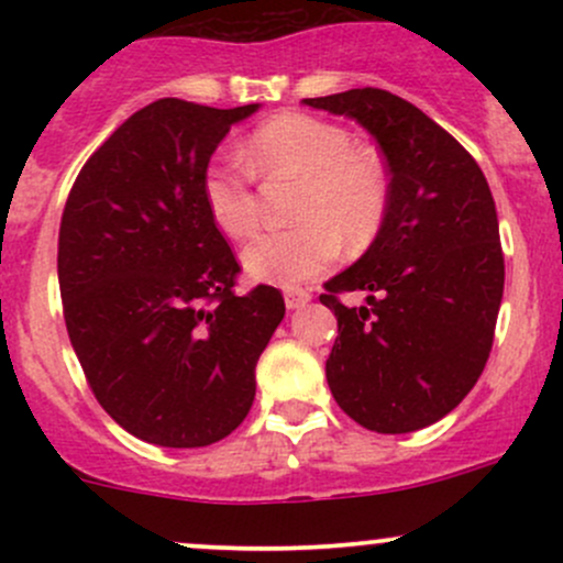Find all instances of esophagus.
I'll list each match as a JSON object with an SVG mask.
<instances>
[{
  "label": "esophagus",
  "mask_w": 563,
  "mask_h": 563,
  "mask_svg": "<svg viewBox=\"0 0 563 563\" xmlns=\"http://www.w3.org/2000/svg\"><path fill=\"white\" fill-rule=\"evenodd\" d=\"M309 299H312V294H309L307 288H288V290H286V307H288V309H301V307H307Z\"/></svg>",
  "instance_id": "1"
}]
</instances>
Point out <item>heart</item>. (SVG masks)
<instances>
[{
	"label": "heart",
	"mask_w": 563,
	"mask_h": 563,
	"mask_svg": "<svg viewBox=\"0 0 563 563\" xmlns=\"http://www.w3.org/2000/svg\"><path fill=\"white\" fill-rule=\"evenodd\" d=\"M241 159L214 158L200 177L206 211L224 235L249 238L260 224L254 179H299L296 224L256 235L243 249L245 273L275 286L312 280L341 256L376 241L389 211V172L373 147L352 145L344 126L312 113H280L249 134Z\"/></svg>",
	"instance_id": "obj_1"
}]
</instances>
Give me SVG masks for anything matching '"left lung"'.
<instances>
[{
  "label": "left lung",
  "mask_w": 563,
  "mask_h": 563,
  "mask_svg": "<svg viewBox=\"0 0 563 563\" xmlns=\"http://www.w3.org/2000/svg\"><path fill=\"white\" fill-rule=\"evenodd\" d=\"M307 106L363 124L389 172V211L363 260L325 283L339 335L328 386L378 434L437 423L474 389L495 339L506 283L497 211L471 153L412 102L363 87ZM365 289V308L338 296Z\"/></svg>",
  "instance_id": "8db88e82"
}]
</instances>
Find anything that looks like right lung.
<instances>
[{
    "label": "right lung",
    "mask_w": 563,
    "mask_h": 563,
    "mask_svg": "<svg viewBox=\"0 0 563 563\" xmlns=\"http://www.w3.org/2000/svg\"><path fill=\"white\" fill-rule=\"evenodd\" d=\"M256 108L151 102L68 192L57 238L68 339L97 402L142 442L206 448L235 431L286 314L273 286L235 294L241 264L200 196L211 153Z\"/></svg>",
    "instance_id": "add662e5"
}]
</instances>
